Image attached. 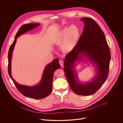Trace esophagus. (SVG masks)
<instances>
[{
    "mask_svg": "<svg viewBox=\"0 0 123 123\" xmlns=\"http://www.w3.org/2000/svg\"><path fill=\"white\" fill-rule=\"evenodd\" d=\"M59 63H60V65H61L62 67V66H63V61H62V60H60V61H59Z\"/></svg>",
    "mask_w": 123,
    "mask_h": 123,
    "instance_id": "1",
    "label": "esophagus"
}]
</instances>
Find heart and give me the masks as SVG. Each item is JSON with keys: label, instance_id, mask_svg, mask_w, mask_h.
I'll return each mask as SVG.
<instances>
[{"label": "heart", "instance_id": "obj_1", "mask_svg": "<svg viewBox=\"0 0 123 123\" xmlns=\"http://www.w3.org/2000/svg\"><path fill=\"white\" fill-rule=\"evenodd\" d=\"M79 27L72 25L62 29L57 35L55 43L57 44L63 43V48L66 51L71 50L75 45L80 35Z\"/></svg>", "mask_w": 123, "mask_h": 123}]
</instances>
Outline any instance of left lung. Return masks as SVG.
<instances>
[{
    "mask_svg": "<svg viewBox=\"0 0 123 123\" xmlns=\"http://www.w3.org/2000/svg\"><path fill=\"white\" fill-rule=\"evenodd\" d=\"M82 34L74 48L65 56L64 71L70 88L76 94L88 96L95 93L105 83L108 75L111 54L105 35L92 18H83ZM85 56L96 66L97 75L91 82L80 83L74 71V63Z\"/></svg>",
    "mask_w": 123,
    "mask_h": 123,
    "instance_id": "8db88e82",
    "label": "left lung"
}]
</instances>
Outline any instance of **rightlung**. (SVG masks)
<instances>
[{
  "instance_id": "add662e5",
  "label": "right lung",
  "mask_w": 123,
  "mask_h": 123,
  "mask_svg": "<svg viewBox=\"0 0 123 123\" xmlns=\"http://www.w3.org/2000/svg\"><path fill=\"white\" fill-rule=\"evenodd\" d=\"M39 25V23H33L25 24L21 26L15 36L14 41L9 48L8 53V72L10 77L13 80L18 90L22 95L33 99L43 98L47 97L51 93L53 87V73L55 70L61 68L58 59H55L51 63L46 66L40 83L36 86L32 87L19 84L13 79L11 73V65L12 53L17 42V38L20 35L32 30L34 28Z\"/></svg>"
}]
</instances>
